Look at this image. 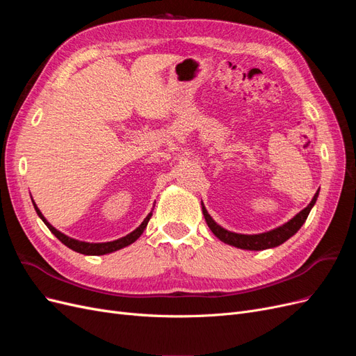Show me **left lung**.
Wrapping results in <instances>:
<instances>
[{
	"mask_svg": "<svg viewBox=\"0 0 356 356\" xmlns=\"http://www.w3.org/2000/svg\"><path fill=\"white\" fill-rule=\"evenodd\" d=\"M318 195H319V190L316 191V195L314 196V199H312V202L307 204V207L303 211H300L293 220H289L288 222L281 225V227H277L270 232H266V233H260V234H239V233L229 232V230L222 229L221 225H218L212 220V217L208 213V211L204 209V207H202V212H203V217H204V220H207V224L211 229V232L224 243L241 248V250L261 251V250H267V248L279 246L285 241H288L291 236H294L301 229V225H303L305 221L307 220V215H309L310 209L314 208V204L316 203Z\"/></svg>",
	"mask_w": 356,
	"mask_h": 356,
	"instance_id": "obj_1",
	"label": "left lung"
}]
</instances>
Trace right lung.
<instances>
[{
    "label": "right lung",
    "mask_w": 356,
    "mask_h": 356,
    "mask_svg": "<svg viewBox=\"0 0 356 356\" xmlns=\"http://www.w3.org/2000/svg\"><path fill=\"white\" fill-rule=\"evenodd\" d=\"M32 203H34V200H32ZM34 208H35V211H37V213H38V217H40L42 221H44V224L49 227V230H50L53 234H55L56 238H58L63 245L68 246L70 250H72V251H75V252L84 254V255H104V254H110V252H114V251H117V250H122V248L134 243V242L139 238V236L143 234V232L145 230L149 218H152V212H149V213L147 215V218L143 221V224L139 225V227H138L136 230H134L132 233H129L127 236H124V238H120V239L113 241V242H105V243H89V242H81V241L71 239V238H68V236L60 233L59 230H56L55 227H53L51 224H49L44 217H42V213L40 212V209L37 208L35 203H34Z\"/></svg>",
    "instance_id": "add662e5"
}]
</instances>
